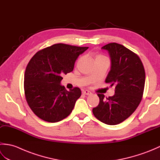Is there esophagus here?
Returning a JSON list of instances; mask_svg holds the SVG:
<instances>
[{
	"instance_id": "obj_1",
	"label": "esophagus",
	"mask_w": 160,
	"mask_h": 160,
	"mask_svg": "<svg viewBox=\"0 0 160 160\" xmlns=\"http://www.w3.org/2000/svg\"><path fill=\"white\" fill-rule=\"evenodd\" d=\"M82 93H83V94H84V95H90V94L91 93L90 92V91H88V90H84V91H83Z\"/></svg>"
}]
</instances>
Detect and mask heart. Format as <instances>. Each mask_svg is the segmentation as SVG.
<instances>
[{
  "instance_id": "obj_1",
  "label": "heart",
  "mask_w": 160,
  "mask_h": 160,
  "mask_svg": "<svg viewBox=\"0 0 160 160\" xmlns=\"http://www.w3.org/2000/svg\"><path fill=\"white\" fill-rule=\"evenodd\" d=\"M105 58L104 56H100V55H98L96 56V58Z\"/></svg>"
}]
</instances>
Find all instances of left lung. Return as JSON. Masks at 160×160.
<instances>
[{"mask_svg":"<svg viewBox=\"0 0 160 160\" xmlns=\"http://www.w3.org/2000/svg\"><path fill=\"white\" fill-rule=\"evenodd\" d=\"M102 49L108 51L111 67L105 80L115 85L114 96L105 98L98 93L100 102L93 108L98 120L108 125L121 123L136 110L143 96L145 71L140 58L120 44H107Z\"/></svg>","mask_w":160,"mask_h":160,"instance_id":"8db88e82","label":"left lung"}]
</instances>
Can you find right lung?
Listing matches in <instances>:
<instances>
[{
	"label": "right lung",
	"instance_id": "obj_1",
	"mask_svg": "<svg viewBox=\"0 0 160 160\" xmlns=\"http://www.w3.org/2000/svg\"><path fill=\"white\" fill-rule=\"evenodd\" d=\"M89 48L58 43L39 51L30 60L24 90L30 108L39 118L57 122L69 115L81 96L78 87L67 91L62 76L72 71L78 57Z\"/></svg>",
	"mask_w": 160,
	"mask_h": 160
}]
</instances>
